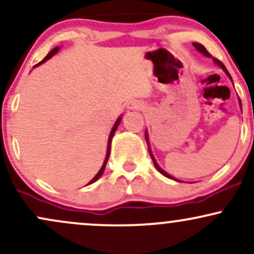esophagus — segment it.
Wrapping results in <instances>:
<instances>
[{
  "mask_svg": "<svg viewBox=\"0 0 254 254\" xmlns=\"http://www.w3.org/2000/svg\"><path fill=\"white\" fill-rule=\"evenodd\" d=\"M127 107H129L130 110H141L142 107H143V105H142V103H139V101L133 100V101H130L129 106Z\"/></svg>",
  "mask_w": 254,
  "mask_h": 254,
  "instance_id": "obj_1",
  "label": "esophagus"
}]
</instances>
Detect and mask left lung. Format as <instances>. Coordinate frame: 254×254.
Instances as JSON below:
<instances>
[{"label": "left lung", "instance_id": "8db88e82", "mask_svg": "<svg viewBox=\"0 0 254 254\" xmlns=\"http://www.w3.org/2000/svg\"><path fill=\"white\" fill-rule=\"evenodd\" d=\"M193 46L194 48L197 49L198 51L199 52H202V54L204 55V56H206V57H211V55L209 54L208 52V50H206L205 48H204V46L202 45V44H199V43H193ZM214 62L217 64L218 66H221V68L223 69L224 70V72H226L227 75H228V76L230 77V75H229V72H228V70H227L226 69V66H224V64L221 62V61H218L217 58H214ZM232 78V77H230ZM239 101H240V99H239ZM240 106H241V101H240ZM145 141H147V144H148V150H149V154H150V157H151V160H153V162H154V166H155L156 167V170L160 172V173L162 174V176H165V177H167V178H170V179H173V180H177V182H180V180H178V179H176V178H173L172 176H170V174L168 173H166V172L164 171V170H161V168H160V166L156 164V161H155V159H154V156H153V153H151V150H150V147H149V141H148V135H147V131H145Z\"/></svg>", "mask_w": 254, "mask_h": 254}]
</instances>
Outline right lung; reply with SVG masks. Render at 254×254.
Masks as SVG:
<instances>
[{"label":"right lung","instance_id":"add662e5","mask_svg":"<svg viewBox=\"0 0 254 254\" xmlns=\"http://www.w3.org/2000/svg\"><path fill=\"white\" fill-rule=\"evenodd\" d=\"M58 50H60V48H55L54 50H51L50 52H49V54H48V56H46L45 58H44L43 61H40L39 63L36 64V65H39V64H42V63H44V62H46V61H48L49 58H51L52 56H54V55L56 54V52H57ZM121 121H122V117H119V118L117 119V122H116V123H115V125H113L112 130H111V132H110V137H109V144H107V154H106V159H105V162H104V164H103V167L100 168V171L98 172V173H97V176H95L94 178H93V179L90 180V182H89L88 184H93V183H94V182H97V180L99 179V178H100L101 176H103V173H104V171H105V167H106V164H107V160H109V156H110V150H111V141H112V137H113V135H115L116 130H117V127H118L119 123H121Z\"/></svg>","mask_w":254,"mask_h":254}]
</instances>
